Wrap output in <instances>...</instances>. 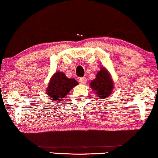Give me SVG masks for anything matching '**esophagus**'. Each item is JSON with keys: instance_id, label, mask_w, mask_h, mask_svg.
I'll return each instance as SVG.
<instances>
[{"instance_id": "34e87169", "label": "esophagus", "mask_w": 158, "mask_h": 158, "mask_svg": "<svg viewBox=\"0 0 158 158\" xmlns=\"http://www.w3.org/2000/svg\"><path fill=\"white\" fill-rule=\"evenodd\" d=\"M79 82L81 84H86L87 82V79L86 78H85V77H81V78H79Z\"/></svg>"}]
</instances>
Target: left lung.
<instances>
[{
	"instance_id": "obj_1",
	"label": "left lung",
	"mask_w": 158,
	"mask_h": 158,
	"mask_svg": "<svg viewBox=\"0 0 158 158\" xmlns=\"http://www.w3.org/2000/svg\"><path fill=\"white\" fill-rule=\"evenodd\" d=\"M90 87L102 99L110 96L112 94L114 88V81L111 75L104 67H101L100 71H98L96 79L91 81Z\"/></svg>"
}]
</instances>
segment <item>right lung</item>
<instances>
[{
  "label": "right lung",
  "instance_id": "add662e5",
  "mask_svg": "<svg viewBox=\"0 0 158 158\" xmlns=\"http://www.w3.org/2000/svg\"><path fill=\"white\" fill-rule=\"evenodd\" d=\"M78 84L76 79L67 78L63 72H56L49 80L46 94L52 101L60 103L71 89Z\"/></svg>",
  "mask_w": 158,
  "mask_h": 158
}]
</instances>
